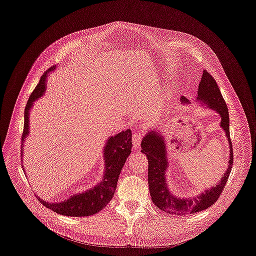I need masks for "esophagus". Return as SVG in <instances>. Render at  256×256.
<instances>
[{
    "instance_id": "obj_1",
    "label": "esophagus",
    "mask_w": 256,
    "mask_h": 256,
    "mask_svg": "<svg viewBox=\"0 0 256 256\" xmlns=\"http://www.w3.org/2000/svg\"><path fill=\"white\" fill-rule=\"evenodd\" d=\"M142 138V134H140V132H138L132 134V144H134V150H138V148H140Z\"/></svg>"
}]
</instances>
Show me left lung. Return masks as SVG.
<instances>
[{"mask_svg": "<svg viewBox=\"0 0 256 256\" xmlns=\"http://www.w3.org/2000/svg\"><path fill=\"white\" fill-rule=\"evenodd\" d=\"M197 100L205 104L209 108L216 110L221 116V128L224 130L229 142V162L228 168L222 179L216 186L205 190L203 193L191 198H180L171 193L166 185V172L168 166L166 142L162 136L156 130H150L144 136L140 146L142 152L148 158V182L152 203L162 211L175 214L187 215L203 211L212 206L220 197L224 187L228 181L233 166V148L229 132V114L227 106L222 98L215 79L206 70L203 71L201 81L199 83ZM183 104L189 100L185 98H181Z\"/></svg>", "mask_w": 256, "mask_h": 256, "instance_id": "8db88e82", "label": "left lung"}]
</instances>
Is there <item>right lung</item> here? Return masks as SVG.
I'll return each instance as SVG.
<instances>
[{
    "instance_id": "add662e5",
    "label": "right lung",
    "mask_w": 256,
    "mask_h": 256,
    "mask_svg": "<svg viewBox=\"0 0 256 256\" xmlns=\"http://www.w3.org/2000/svg\"><path fill=\"white\" fill-rule=\"evenodd\" d=\"M55 67L56 66H52L46 72H44V74L40 78L39 83L37 84V86L35 88L34 92L31 94L28 100L24 112V130L21 146H23L25 138L29 134V114L31 108L33 106V102L44 94L46 90V78L48 76V73L54 70ZM132 144L130 130L120 132V134L110 136V138H108L104 150L106 166L102 182H100L98 185L88 191L70 196L69 199L63 202L49 203L38 197L39 201L46 208L64 216L83 217L90 216L100 212L110 202L112 196L116 193L120 174L128 156L132 152Z\"/></svg>"
}]
</instances>
